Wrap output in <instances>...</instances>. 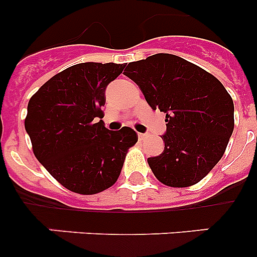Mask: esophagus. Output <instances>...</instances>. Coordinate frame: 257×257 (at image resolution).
I'll return each instance as SVG.
<instances>
[{
    "instance_id": "1",
    "label": "esophagus",
    "mask_w": 257,
    "mask_h": 257,
    "mask_svg": "<svg viewBox=\"0 0 257 257\" xmlns=\"http://www.w3.org/2000/svg\"><path fill=\"white\" fill-rule=\"evenodd\" d=\"M138 136H139V140H144L148 138V135H147V134H138Z\"/></svg>"
}]
</instances>
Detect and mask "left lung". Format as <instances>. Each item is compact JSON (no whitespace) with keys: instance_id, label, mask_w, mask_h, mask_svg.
Listing matches in <instances>:
<instances>
[{"instance_id":"obj_1","label":"left lung","mask_w":257,"mask_h":257,"mask_svg":"<svg viewBox=\"0 0 257 257\" xmlns=\"http://www.w3.org/2000/svg\"><path fill=\"white\" fill-rule=\"evenodd\" d=\"M153 110L166 114L165 149L148 158L161 183H198L221 160L234 128V104L216 77L180 56L156 54L128 63L123 72Z\"/></svg>"}]
</instances>
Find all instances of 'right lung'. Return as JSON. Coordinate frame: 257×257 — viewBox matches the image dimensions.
<instances>
[{
  "instance_id": "1",
  "label": "right lung",
  "mask_w": 257,
  "mask_h": 257,
  "mask_svg": "<svg viewBox=\"0 0 257 257\" xmlns=\"http://www.w3.org/2000/svg\"><path fill=\"white\" fill-rule=\"evenodd\" d=\"M124 64L81 63L50 78L28 103L24 121L33 153L45 169L79 194L112 187L121 174L128 148L138 142L130 127L104 126L105 90Z\"/></svg>"
}]
</instances>
